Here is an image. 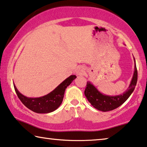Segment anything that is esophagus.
Segmentation results:
<instances>
[{"mask_svg": "<svg viewBox=\"0 0 147 147\" xmlns=\"http://www.w3.org/2000/svg\"><path fill=\"white\" fill-rule=\"evenodd\" d=\"M85 73V69L84 67H78L76 70V75L78 76H82Z\"/></svg>", "mask_w": 147, "mask_h": 147, "instance_id": "esophagus-1", "label": "esophagus"}]
</instances>
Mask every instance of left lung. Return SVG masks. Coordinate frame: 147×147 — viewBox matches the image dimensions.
Segmentation results:
<instances>
[{
    "instance_id": "obj_1",
    "label": "left lung",
    "mask_w": 147,
    "mask_h": 147,
    "mask_svg": "<svg viewBox=\"0 0 147 147\" xmlns=\"http://www.w3.org/2000/svg\"><path fill=\"white\" fill-rule=\"evenodd\" d=\"M135 61V71L129 88L120 95L108 96L98 91L90 82H87L84 95L94 108L102 111H108L119 107L128 99L134 90L137 82V70Z\"/></svg>"
}]
</instances>
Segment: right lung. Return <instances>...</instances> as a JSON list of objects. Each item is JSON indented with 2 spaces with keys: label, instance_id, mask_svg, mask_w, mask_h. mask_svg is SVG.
<instances>
[{
  "label": "right lung",
  "instance_id": "add662e5",
  "mask_svg": "<svg viewBox=\"0 0 147 147\" xmlns=\"http://www.w3.org/2000/svg\"><path fill=\"white\" fill-rule=\"evenodd\" d=\"M76 78L75 75H71L51 92L39 98L26 97L18 90L14 84V87L18 97L26 107L36 113H47L56 110L60 106L65 90Z\"/></svg>",
  "mask_w": 147,
  "mask_h": 147
}]
</instances>
